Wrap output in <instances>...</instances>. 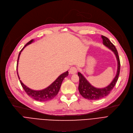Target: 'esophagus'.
I'll use <instances>...</instances> for the list:
<instances>
[{"mask_svg":"<svg viewBox=\"0 0 133 133\" xmlns=\"http://www.w3.org/2000/svg\"><path fill=\"white\" fill-rule=\"evenodd\" d=\"M77 72V69L75 66H72L70 69L69 72L70 74H75Z\"/></svg>","mask_w":133,"mask_h":133,"instance_id":"esophagus-1","label":"esophagus"}]
</instances>
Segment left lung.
<instances>
[{
	"label": "left lung",
	"instance_id": "left-lung-1",
	"mask_svg": "<svg viewBox=\"0 0 133 133\" xmlns=\"http://www.w3.org/2000/svg\"><path fill=\"white\" fill-rule=\"evenodd\" d=\"M103 40V44L108 48L111 49L115 54L117 62H118V69L116 76L112 82L107 87L104 88H97L92 86L80 72H78L79 77V83L78 90L80 94L85 98L89 100H98L107 96L112 90L116 82L118 81L120 70V62L118 52L114 45L110 41L109 39L103 35L101 36Z\"/></svg>",
	"mask_w": 133,
	"mask_h": 133
}]
</instances>
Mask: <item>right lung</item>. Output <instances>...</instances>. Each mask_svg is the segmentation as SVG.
Instances as JSON below:
<instances>
[{"mask_svg": "<svg viewBox=\"0 0 133 133\" xmlns=\"http://www.w3.org/2000/svg\"><path fill=\"white\" fill-rule=\"evenodd\" d=\"M33 41L34 40H31L29 42H28L25 45V46H23V48L21 50V51L19 54L18 61H17V70L18 76L19 80H20V78L18 73V61H19L20 54L21 51L23 50V49L25 48V47H26V46L28 44L32 43L33 42ZM68 74H69L68 71H67L61 74L55 81L50 85L48 87L42 90L36 91V90H32L29 89V88L27 87L25 85L23 84V83L21 82V81L20 80V82L21 83V85L23 89H24L26 93L29 97H30L31 98H32L33 99L37 101H49L52 99L57 95L58 92L59 91L62 82H63V79L65 78V77L68 76Z\"/></svg>", "mask_w": 133, "mask_h": 133, "instance_id": "obj_1", "label": "right lung"}]
</instances>
